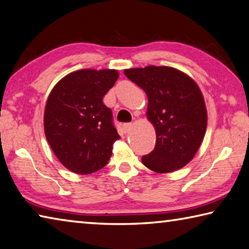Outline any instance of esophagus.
Here are the masks:
<instances>
[{"mask_svg":"<svg viewBox=\"0 0 249 249\" xmlns=\"http://www.w3.org/2000/svg\"><path fill=\"white\" fill-rule=\"evenodd\" d=\"M132 127V124H130V122H127V124H122V128H124V130L125 132H128L130 129H131Z\"/></svg>","mask_w":249,"mask_h":249,"instance_id":"esophagus-1","label":"esophagus"}]
</instances>
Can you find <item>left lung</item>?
<instances>
[{
  "label": "left lung",
  "instance_id": "1",
  "mask_svg": "<svg viewBox=\"0 0 249 249\" xmlns=\"http://www.w3.org/2000/svg\"><path fill=\"white\" fill-rule=\"evenodd\" d=\"M148 96V119L157 132L153 151L142 163L158 173L172 172L192 160L204 138L207 113L202 92L184 72L166 66L125 69Z\"/></svg>",
  "mask_w": 249,
  "mask_h": 249
}]
</instances>
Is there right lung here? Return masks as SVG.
I'll list each match as a JSON object with an SVG mask.
<instances>
[{"label": "right lung", "instance_id": "right-lung-1", "mask_svg": "<svg viewBox=\"0 0 249 249\" xmlns=\"http://www.w3.org/2000/svg\"><path fill=\"white\" fill-rule=\"evenodd\" d=\"M119 77L115 69H83L58 81L44 113L45 136L62 164L78 174L103 169L120 136L104 96Z\"/></svg>", "mask_w": 249, "mask_h": 249}]
</instances>
